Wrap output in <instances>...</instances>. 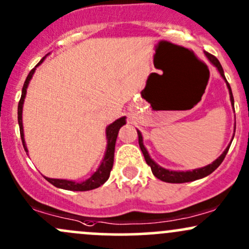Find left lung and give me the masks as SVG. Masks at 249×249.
I'll return each mask as SVG.
<instances>
[{"instance_id":"obj_1","label":"left lung","mask_w":249,"mask_h":249,"mask_svg":"<svg viewBox=\"0 0 249 249\" xmlns=\"http://www.w3.org/2000/svg\"><path fill=\"white\" fill-rule=\"evenodd\" d=\"M205 55H207L208 59H209L211 63H213V65L217 68V70L221 73V76L223 77L224 81L227 82L226 77H224V73H223V69H222L220 61H218L217 58H216L215 55L210 54V53H208V52H205ZM227 87H228L229 93H231V104L234 106V97H232L231 85H229L228 82H227ZM138 135H139V146H140L141 151H142V154H143V157H145L147 165H149V166H151L152 172H153V175L156 176L158 179H160V180H162V181H166V183H186V181H192V180H196V179L207 177V176H209L210 173H213V171L216 170V168L220 166L221 162L223 161V159L226 158L227 153H228L229 147H231V146L227 147V148L224 149L223 153H222L221 156L218 157L217 159H216L215 161L213 162V164H209L208 166L202 167V168H197V170H194V171H186V172H180V171L166 170V168H162V167H160L159 165H157L156 162H154L153 160L151 159L148 152H147L145 146H143L142 135H141V133L139 132V130H138Z\"/></svg>"}]
</instances>
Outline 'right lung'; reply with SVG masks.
Instances as JSON below:
<instances>
[{
	"instance_id": "add662e5",
	"label": "right lung",
	"mask_w": 249,
	"mask_h": 249,
	"mask_svg": "<svg viewBox=\"0 0 249 249\" xmlns=\"http://www.w3.org/2000/svg\"><path fill=\"white\" fill-rule=\"evenodd\" d=\"M44 59L45 58H42V59L39 61L38 65H40V64L44 61ZM36 66L34 69H32L31 72L28 73L27 78H26L25 84H23V88H22V93H21V98H20V101H18V125H20L21 140H22L23 148H25L26 152H28V151H27V147H26V143H25V139H23L22 106H23V101H25L26 92H27L28 83H29V81H31L32 76H33ZM124 124H125V117H121V119L116 120V121L113 122V124L108 125V128H107V140H108L107 152H106V154H104V158H103L102 162H101L100 167L97 168V171H96V172L93 173V175L89 179H87V180L83 181V183H74V181L65 180V179L46 178L47 181H50L52 185L57 186V188L64 189V190H70V191H88V190H93V189L98 188V186H101L102 184L106 183V181L108 180L109 176H110L111 168H113L115 143H116L117 134H119L120 128H121Z\"/></svg>"
}]
</instances>
